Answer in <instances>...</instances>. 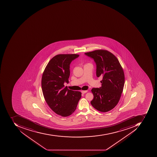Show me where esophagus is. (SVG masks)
Wrapping results in <instances>:
<instances>
[{"instance_id":"34e87169","label":"esophagus","mask_w":157,"mask_h":157,"mask_svg":"<svg viewBox=\"0 0 157 157\" xmlns=\"http://www.w3.org/2000/svg\"><path fill=\"white\" fill-rule=\"evenodd\" d=\"M87 91H88L87 90H82V91H81V92L83 93V94H84V93H86Z\"/></svg>"}]
</instances>
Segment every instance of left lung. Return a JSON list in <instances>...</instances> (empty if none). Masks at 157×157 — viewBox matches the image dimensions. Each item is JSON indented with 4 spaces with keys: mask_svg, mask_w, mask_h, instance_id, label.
I'll use <instances>...</instances> for the list:
<instances>
[{
    "mask_svg": "<svg viewBox=\"0 0 157 157\" xmlns=\"http://www.w3.org/2000/svg\"><path fill=\"white\" fill-rule=\"evenodd\" d=\"M96 64V75L103 76L101 87L92 88L94 98L90 101L93 108L106 112L118 104L124 84V74L118 59L109 51L98 49L85 53Z\"/></svg>",
    "mask_w": 157,
    "mask_h": 157,
    "instance_id": "8db88e82",
    "label": "left lung"
}]
</instances>
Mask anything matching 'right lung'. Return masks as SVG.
Returning a JSON list of instances; mask_svg holds the SVG:
<instances>
[{
    "label": "right lung",
    "mask_w": 157,
    "mask_h": 157,
    "mask_svg": "<svg viewBox=\"0 0 157 157\" xmlns=\"http://www.w3.org/2000/svg\"><path fill=\"white\" fill-rule=\"evenodd\" d=\"M79 56L76 54L57 55L49 61L42 74L41 87L45 101L61 117L73 114L82 96L80 91L68 89L64 84L69 82L70 63Z\"/></svg>",
    "instance_id": "add662e5"
}]
</instances>
